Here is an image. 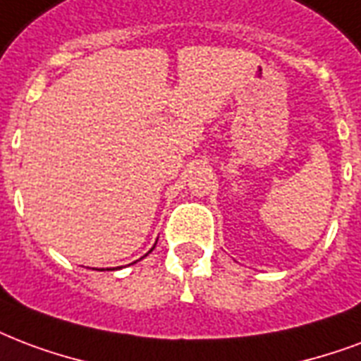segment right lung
<instances>
[{
	"label": "right lung",
	"mask_w": 361,
	"mask_h": 361,
	"mask_svg": "<svg viewBox=\"0 0 361 361\" xmlns=\"http://www.w3.org/2000/svg\"><path fill=\"white\" fill-rule=\"evenodd\" d=\"M153 247H155V246H153ZM153 247H151V250H153ZM151 250H149V252H151Z\"/></svg>",
	"instance_id": "right-lung-1"
}]
</instances>
